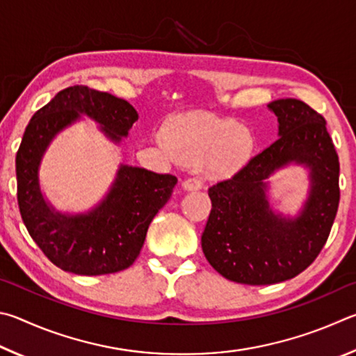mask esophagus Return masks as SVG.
Segmentation results:
<instances>
[{
  "label": "esophagus",
  "mask_w": 356,
  "mask_h": 356,
  "mask_svg": "<svg viewBox=\"0 0 356 356\" xmlns=\"http://www.w3.org/2000/svg\"><path fill=\"white\" fill-rule=\"evenodd\" d=\"M202 186H203L202 179H200V178H195V177L188 178V179H186V181L183 183V188H184L186 191H198V189H202Z\"/></svg>",
  "instance_id": "1"
}]
</instances>
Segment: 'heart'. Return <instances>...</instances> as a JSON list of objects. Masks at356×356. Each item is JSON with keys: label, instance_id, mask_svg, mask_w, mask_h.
Returning <instances> with one entry per match:
<instances>
[{"label": "heart", "instance_id": "obj_1", "mask_svg": "<svg viewBox=\"0 0 356 356\" xmlns=\"http://www.w3.org/2000/svg\"><path fill=\"white\" fill-rule=\"evenodd\" d=\"M167 143L179 159L200 162L207 159L209 172L232 173L250 158L253 136L234 120L211 115L184 117L167 133Z\"/></svg>", "mask_w": 356, "mask_h": 356}]
</instances>
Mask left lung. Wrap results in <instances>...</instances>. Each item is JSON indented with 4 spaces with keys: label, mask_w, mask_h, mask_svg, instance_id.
Segmentation results:
<instances>
[{
    "label": "left lung",
    "mask_w": 356,
    "mask_h": 356,
    "mask_svg": "<svg viewBox=\"0 0 356 356\" xmlns=\"http://www.w3.org/2000/svg\"><path fill=\"white\" fill-rule=\"evenodd\" d=\"M278 118V139L233 178L208 189L213 203L202 234L208 263L227 280L273 284L294 278L321 253L339 204V159L327 122L296 98L267 104ZM310 170V195L294 220L275 213L265 179L278 168Z\"/></svg>",
    "instance_id": "1"
}]
</instances>
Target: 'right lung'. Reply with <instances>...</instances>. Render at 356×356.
I'll return each instance as SVG.
<instances>
[{
	"label": "right lung",
	"instance_id": "add662e5",
	"mask_svg": "<svg viewBox=\"0 0 356 356\" xmlns=\"http://www.w3.org/2000/svg\"><path fill=\"white\" fill-rule=\"evenodd\" d=\"M99 123L112 142H122L139 118L127 99L73 86L60 90L31 118L15 158L17 198L24 227L45 257L76 275L128 269L139 257L153 217L170 198L177 177L120 164L114 183L95 208L62 214L43 197L39 167L51 140L81 118Z\"/></svg>",
	"mask_w": 356,
	"mask_h": 356
}]
</instances>
